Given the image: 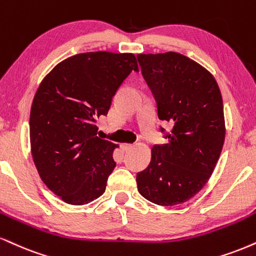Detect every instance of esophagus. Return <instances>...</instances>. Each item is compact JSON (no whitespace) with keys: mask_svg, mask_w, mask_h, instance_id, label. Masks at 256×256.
<instances>
[{"mask_svg":"<svg viewBox=\"0 0 256 256\" xmlns=\"http://www.w3.org/2000/svg\"><path fill=\"white\" fill-rule=\"evenodd\" d=\"M132 146H134V144H130V143H125V144H122V149H124L125 152H128V150H130Z\"/></svg>","mask_w":256,"mask_h":256,"instance_id":"esophagus-1","label":"esophagus"}]
</instances>
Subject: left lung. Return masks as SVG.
Segmentation results:
<instances>
[{
  "label": "left lung",
  "mask_w": 256,
  "mask_h": 256,
  "mask_svg": "<svg viewBox=\"0 0 256 256\" xmlns=\"http://www.w3.org/2000/svg\"><path fill=\"white\" fill-rule=\"evenodd\" d=\"M137 58L158 118L173 124L167 143L154 146L149 166L137 173L138 192L154 204L174 206L194 196L216 167L226 138L223 100L214 76L184 54Z\"/></svg>",
  "instance_id": "obj_1"
}]
</instances>
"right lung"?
Wrapping results in <instances>:
<instances>
[{"label":"right lung","instance_id":"add662e5","mask_svg":"<svg viewBox=\"0 0 256 256\" xmlns=\"http://www.w3.org/2000/svg\"><path fill=\"white\" fill-rule=\"evenodd\" d=\"M138 72L132 54H80L40 83L30 116V152L42 182L63 202L84 205L102 196L118 146L96 136L124 80Z\"/></svg>","mask_w":256,"mask_h":256}]
</instances>
